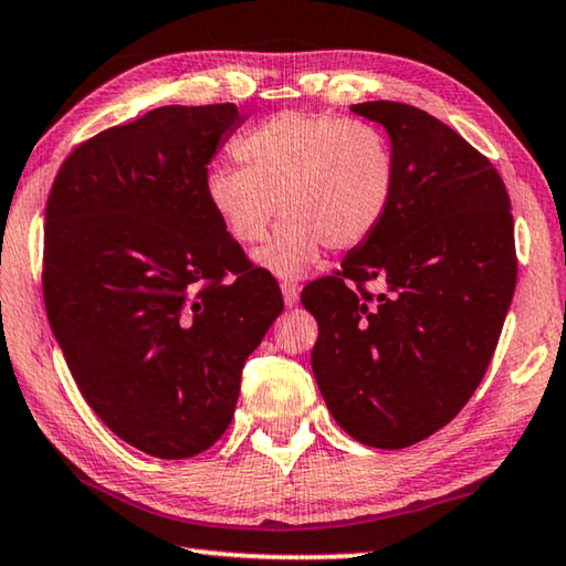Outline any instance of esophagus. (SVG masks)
<instances>
[{"label": "esophagus", "mask_w": 566, "mask_h": 566, "mask_svg": "<svg viewBox=\"0 0 566 566\" xmlns=\"http://www.w3.org/2000/svg\"><path fill=\"white\" fill-rule=\"evenodd\" d=\"M281 289H283V301H285V305H289V308H293V305L298 303V285L285 281V283L281 285Z\"/></svg>", "instance_id": "34e87169"}]
</instances>
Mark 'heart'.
<instances>
[{"instance_id": "b5f03b06", "label": "heart", "mask_w": 566, "mask_h": 566, "mask_svg": "<svg viewBox=\"0 0 566 566\" xmlns=\"http://www.w3.org/2000/svg\"><path fill=\"white\" fill-rule=\"evenodd\" d=\"M238 166L206 174V198L228 235L261 243L275 213L285 221L255 263L298 277L323 245L350 251L378 231L390 211L398 164L378 126L331 114L285 112L255 126L235 146Z\"/></svg>"}]
</instances>
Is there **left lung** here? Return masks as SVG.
<instances>
[{"label": "left lung", "mask_w": 566, "mask_h": 566, "mask_svg": "<svg viewBox=\"0 0 566 566\" xmlns=\"http://www.w3.org/2000/svg\"><path fill=\"white\" fill-rule=\"evenodd\" d=\"M353 112L385 126L398 164L390 211L303 289L318 321L315 382L340 428L402 450L458 415L482 382L517 283L502 176L440 118L400 102ZM380 280L373 296L364 283Z\"/></svg>", "instance_id": "obj_1"}]
</instances>
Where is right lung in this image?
Instances as JSON below:
<instances>
[{"label": "right lung", "instance_id": "add662e5", "mask_svg": "<svg viewBox=\"0 0 566 566\" xmlns=\"http://www.w3.org/2000/svg\"><path fill=\"white\" fill-rule=\"evenodd\" d=\"M235 104L161 106L69 154L46 201L44 305L102 422L186 460L231 424L241 373L283 311L206 198Z\"/></svg>", "mask_w": 566, "mask_h": 566}]
</instances>
